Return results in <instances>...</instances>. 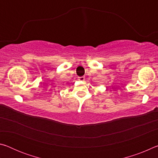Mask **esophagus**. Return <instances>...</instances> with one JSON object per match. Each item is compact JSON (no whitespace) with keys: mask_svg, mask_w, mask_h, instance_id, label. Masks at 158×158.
Instances as JSON below:
<instances>
[{"mask_svg":"<svg viewBox=\"0 0 158 158\" xmlns=\"http://www.w3.org/2000/svg\"><path fill=\"white\" fill-rule=\"evenodd\" d=\"M78 79H79V81H84V80H85V77H79Z\"/></svg>","mask_w":158,"mask_h":158,"instance_id":"34e87169","label":"esophagus"}]
</instances>
